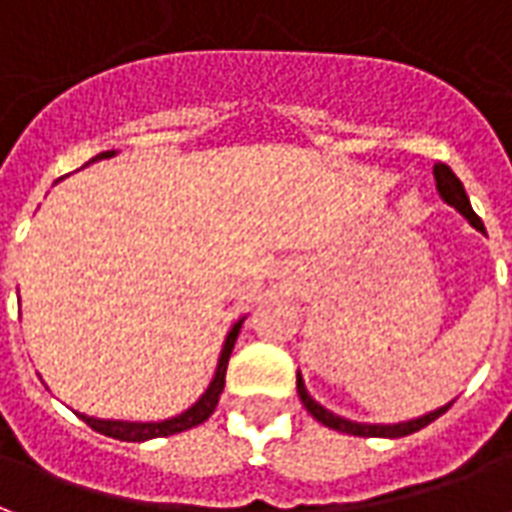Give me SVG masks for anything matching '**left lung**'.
Segmentation results:
<instances>
[{
	"instance_id": "obj_1",
	"label": "left lung",
	"mask_w": 512,
	"mask_h": 512,
	"mask_svg": "<svg viewBox=\"0 0 512 512\" xmlns=\"http://www.w3.org/2000/svg\"><path fill=\"white\" fill-rule=\"evenodd\" d=\"M433 175H436V186H439V194L444 197V202H450L452 208H458V211H461L463 216L477 227V230H483L485 233L483 222H480V216L472 211L469 197H466V191H463V183L455 178V172H452L447 164H436V167H433ZM296 389H299V397H301V403H304V408H307L318 422H323L326 428L340 430V433H351V436H365V439H400V436H411V433H417V430H422L425 425H430L433 419H439L441 414L452 406L450 403V406L430 411V414H425V417L411 419V422H397V425H362V422H351V419L337 417V414H332V411H326L323 406H318V403L307 395L301 376H296Z\"/></svg>"
}]
</instances>
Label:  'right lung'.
Here are the masks:
<instances>
[{"label": "right lung", "mask_w": 512, "mask_h": 512, "mask_svg": "<svg viewBox=\"0 0 512 512\" xmlns=\"http://www.w3.org/2000/svg\"><path fill=\"white\" fill-rule=\"evenodd\" d=\"M112 156V153H101L98 158ZM241 332V321L235 323L230 334H227V340H224L222 356H219V367H216V376H213L211 386L205 389V395L189 408V411H183L180 417L164 419V422H112V419H93V417H79L90 425L98 433H104V436H112V439L120 441H147V439H161V436H172V433H183V430L197 428L202 425L205 419L211 417L213 408L219 403V395H222L224 389V376H227V362H230V354H233V345L235 337Z\"/></svg>", "instance_id": "right-lung-1"}]
</instances>
